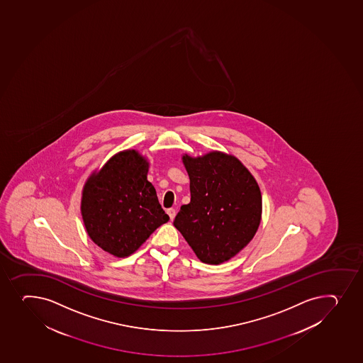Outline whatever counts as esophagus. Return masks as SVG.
I'll return each mask as SVG.
<instances>
[{"label":"esophagus","mask_w":363,"mask_h":363,"mask_svg":"<svg viewBox=\"0 0 363 363\" xmlns=\"http://www.w3.org/2000/svg\"><path fill=\"white\" fill-rule=\"evenodd\" d=\"M167 213H168L169 217H170V220H174V218H175L176 216L175 208H168Z\"/></svg>","instance_id":"obj_1"}]
</instances>
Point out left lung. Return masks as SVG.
Returning a JSON list of instances; mask_svg holds the SVG:
<instances>
[{"instance_id":"1","label":"left lung","mask_w":363,"mask_h":363,"mask_svg":"<svg viewBox=\"0 0 363 363\" xmlns=\"http://www.w3.org/2000/svg\"><path fill=\"white\" fill-rule=\"evenodd\" d=\"M182 161L191 179V202L181 206L174 226L200 261L220 264L254 238L261 223V191L251 172L232 155H184Z\"/></svg>"}]
</instances>
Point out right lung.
<instances>
[{
    "mask_svg": "<svg viewBox=\"0 0 363 363\" xmlns=\"http://www.w3.org/2000/svg\"><path fill=\"white\" fill-rule=\"evenodd\" d=\"M147 172L145 157L125 150L91 174L83 188L81 213L88 235L116 257L133 254L169 220Z\"/></svg>",
    "mask_w": 363,
    "mask_h": 363,
    "instance_id": "obj_1",
    "label": "right lung"
}]
</instances>
